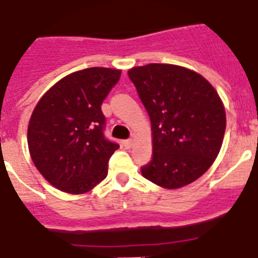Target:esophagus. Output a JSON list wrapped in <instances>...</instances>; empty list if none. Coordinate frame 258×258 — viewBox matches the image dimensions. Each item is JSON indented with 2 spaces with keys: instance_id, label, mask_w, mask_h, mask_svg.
<instances>
[{
  "instance_id": "1",
  "label": "esophagus",
  "mask_w": 258,
  "mask_h": 258,
  "mask_svg": "<svg viewBox=\"0 0 258 258\" xmlns=\"http://www.w3.org/2000/svg\"><path fill=\"white\" fill-rule=\"evenodd\" d=\"M124 146L126 149H132V146H133V140H125Z\"/></svg>"
}]
</instances>
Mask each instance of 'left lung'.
<instances>
[{
    "label": "left lung",
    "mask_w": 258,
    "mask_h": 258,
    "mask_svg": "<svg viewBox=\"0 0 258 258\" xmlns=\"http://www.w3.org/2000/svg\"><path fill=\"white\" fill-rule=\"evenodd\" d=\"M148 110L153 158L142 175L165 188H179L207 171L220 152L225 110L215 88L202 75L174 64L127 71Z\"/></svg>",
    "instance_id": "left-lung-1"
}]
</instances>
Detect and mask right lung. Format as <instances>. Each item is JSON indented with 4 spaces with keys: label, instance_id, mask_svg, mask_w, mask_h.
<instances>
[{
    "label": "right lung",
    "instance_id": "obj_1",
    "mask_svg": "<svg viewBox=\"0 0 258 258\" xmlns=\"http://www.w3.org/2000/svg\"><path fill=\"white\" fill-rule=\"evenodd\" d=\"M120 70L92 67L60 79L42 96L30 118L27 145L48 183L68 194L88 192L108 175L118 144L104 136L101 104Z\"/></svg>",
    "mask_w": 258,
    "mask_h": 258
}]
</instances>
